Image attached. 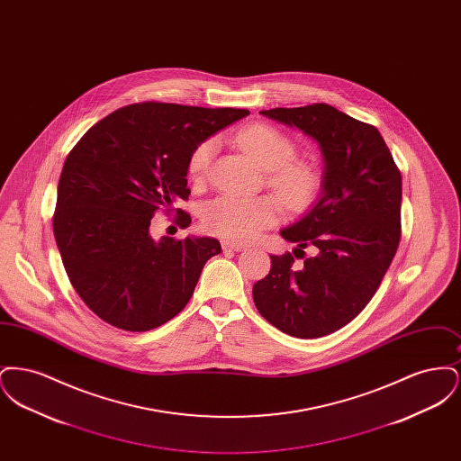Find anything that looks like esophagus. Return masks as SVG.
Instances as JSON below:
<instances>
[{"instance_id":"34e87169","label":"esophagus","mask_w":461,"mask_h":461,"mask_svg":"<svg viewBox=\"0 0 461 461\" xmlns=\"http://www.w3.org/2000/svg\"><path fill=\"white\" fill-rule=\"evenodd\" d=\"M221 247H222V250H235V252H241V250L247 249V245H241V243H237V241L230 240L222 241Z\"/></svg>"}]
</instances>
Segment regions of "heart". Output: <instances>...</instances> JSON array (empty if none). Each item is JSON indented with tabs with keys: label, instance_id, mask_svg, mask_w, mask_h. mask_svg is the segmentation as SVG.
I'll return each instance as SVG.
<instances>
[{
	"label": "heart",
	"instance_id": "1",
	"mask_svg": "<svg viewBox=\"0 0 461 461\" xmlns=\"http://www.w3.org/2000/svg\"><path fill=\"white\" fill-rule=\"evenodd\" d=\"M237 141L245 154L267 173L269 188L285 203L286 209L299 212L316 197L321 173L318 166L299 160L295 141L285 132L269 126L254 124L239 132ZM216 154V140L200 141L188 158V173L195 183L205 179L212 157ZM280 216L276 198H243L221 195L207 202L202 209V224L209 233L230 240H252L263 230L273 226Z\"/></svg>",
	"mask_w": 461,
	"mask_h": 461
}]
</instances>
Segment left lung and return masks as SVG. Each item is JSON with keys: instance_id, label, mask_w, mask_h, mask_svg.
<instances>
[{"instance_id": "1", "label": "left lung", "mask_w": 461, "mask_h": 461, "mask_svg": "<svg viewBox=\"0 0 461 461\" xmlns=\"http://www.w3.org/2000/svg\"><path fill=\"white\" fill-rule=\"evenodd\" d=\"M320 143L323 194L303 220L282 230L299 245L271 256L269 275L252 288L273 327L316 339L342 329L372 301L401 240L402 179L378 130L327 105L261 112ZM304 248L313 254L306 257Z\"/></svg>"}]
</instances>
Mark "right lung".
I'll return each instance as SVG.
<instances>
[{
  "label": "right lung",
  "instance_id": "right-lung-1",
  "mask_svg": "<svg viewBox=\"0 0 461 461\" xmlns=\"http://www.w3.org/2000/svg\"><path fill=\"white\" fill-rule=\"evenodd\" d=\"M249 115L162 102L131 104L98 121L68 152L59 181L53 233L83 303L126 331L157 329L188 304L205 263L221 252L209 237H150L157 211L190 214L188 158L200 141Z\"/></svg>",
  "mask_w": 461,
  "mask_h": 461
}]
</instances>
